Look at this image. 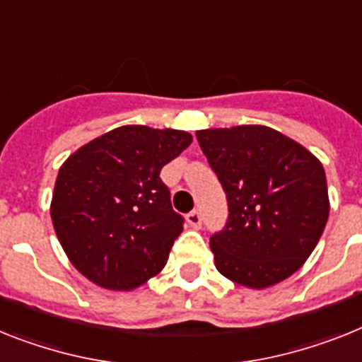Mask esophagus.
Returning <instances> with one entry per match:
<instances>
[{
  "label": "esophagus",
  "instance_id": "1",
  "mask_svg": "<svg viewBox=\"0 0 362 362\" xmlns=\"http://www.w3.org/2000/svg\"><path fill=\"white\" fill-rule=\"evenodd\" d=\"M187 222L190 228L194 229H199L202 228V214L198 213V211H192V213L187 214Z\"/></svg>",
  "mask_w": 362,
  "mask_h": 362
}]
</instances>
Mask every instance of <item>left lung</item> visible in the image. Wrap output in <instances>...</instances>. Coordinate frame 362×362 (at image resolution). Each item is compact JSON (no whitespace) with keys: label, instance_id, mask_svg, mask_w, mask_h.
I'll list each match as a JSON object with an SVG mask.
<instances>
[{"label":"left lung","instance_id":"8db88e82","mask_svg":"<svg viewBox=\"0 0 362 362\" xmlns=\"http://www.w3.org/2000/svg\"><path fill=\"white\" fill-rule=\"evenodd\" d=\"M228 194L226 229L211 237L216 270L262 291L303 267L329 216L325 172L300 142L267 125L196 131Z\"/></svg>","mask_w":362,"mask_h":362}]
</instances>
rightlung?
<instances>
[{"label":"right lung","mask_w":362,"mask_h":362,"mask_svg":"<svg viewBox=\"0 0 362 362\" xmlns=\"http://www.w3.org/2000/svg\"><path fill=\"white\" fill-rule=\"evenodd\" d=\"M190 142L187 131L122 125L62 163L49 213L81 276L127 292L163 270L183 218L174 213L159 174Z\"/></svg>","instance_id":"1"}]
</instances>
